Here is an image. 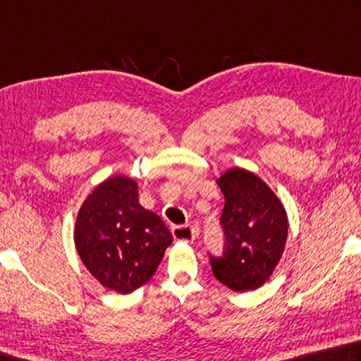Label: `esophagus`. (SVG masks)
<instances>
[{
    "instance_id": "1",
    "label": "esophagus",
    "mask_w": 361,
    "mask_h": 361,
    "mask_svg": "<svg viewBox=\"0 0 361 361\" xmlns=\"http://www.w3.org/2000/svg\"><path fill=\"white\" fill-rule=\"evenodd\" d=\"M172 235L176 241L192 243L195 238V228L192 226H175L172 227Z\"/></svg>"
}]
</instances>
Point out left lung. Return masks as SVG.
Instances as JSON below:
<instances>
[{
    "label": "left lung",
    "mask_w": 361,
    "mask_h": 361,
    "mask_svg": "<svg viewBox=\"0 0 361 361\" xmlns=\"http://www.w3.org/2000/svg\"><path fill=\"white\" fill-rule=\"evenodd\" d=\"M216 183L226 199L221 214L226 251L209 259L213 274L235 292L255 290L283 257L289 231L286 208L273 189L246 169H228Z\"/></svg>",
    "instance_id": "left-lung-1"
}]
</instances>
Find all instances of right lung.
I'll return each mask as SVG.
<instances>
[{"instance_id":"add662e5","label":"right lung","mask_w":361,"mask_h":361,"mask_svg":"<svg viewBox=\"0 0 361 361\" xmlns=\"http://www.w3.org/2000/svg\"><path fill=\"white\" fill-rule=\"evenodd\" d=\"M74 241L83 265L106 289L130 293L152 279L172 235L139 203L137 181L114 175L83 200Z\"/></svg>"}]
</instances>
